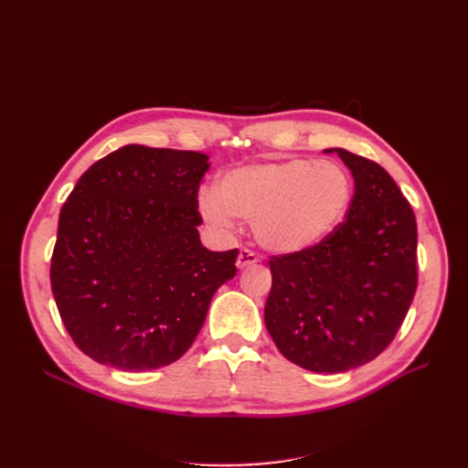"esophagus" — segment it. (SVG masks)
<instances>
[{"label":"esophagus","mask_w":468,"mask_h":468,"mask_svg":"<svg viewBox=\"0 0 468 468\" xmlns=\"http://www.w3.org/2000/svg\"><path fill=\"white\" fill-rule=\"evenodd\" d=\"M258 261H260V260H258L256 253H253V251L248 250V248H244V250H239V253H238L236 265H238V269H246V267H250V265H253V263H258Z\"/></svg>","instance_id":"esophagus-1"}]
</instances>
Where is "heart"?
<instances>
[{"mask_svg": "<svg viewBox=\"0 0 468 468\" xmlns=\"http://www.w3.org/2000/svg\"><path fill=\"white\" fill-rule=\"evenodd\" d=\"M356 181L332 160L291 158L236 167L203 191V217L229 229L250 220L256 242L275 253H299L324 242L347 217Z\"/></svg>", "mask_w": 468, "mask_h": 468, "instance_id": "b5f03b06", "label": "heart"}]
</instances>
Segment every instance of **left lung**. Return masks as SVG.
I'll return each instance as SVG.
<instances>
[{"mask_svg": "<svg viewBox=\"0 0 468 468\" xmlns=\"http://www.w3.org/2000/svg\"><path fill=\"white\" fill-rule=\"evenodd\" d=\"M356 193L346 220L318 246L269 258L265 325L289 361L344 373L385 351L418 287L414 210L385 167L335 148Z\"/></svg>", "mask_w": 468, "mask_h": 468, "instance_id": "left-lung-1", "label": "left lung"}]
</instances>
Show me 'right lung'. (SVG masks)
Instances as JSON below:
<instances>
[{"instance_id":"add662e5","label":"right lung","mask_w":468,"mask_h":468,"mask_svg":"<svg viewBox=\"0 0 468 468\" xmlns=\"http://www.w3.org/2000/svg\"><path fill=\"white\" fill-rule=\"evenodd\" d=\"M208 155L129 144L95 162L60 210L50 260L56 306L101 365L152 371L199 334L238 250L210 251L197 226Z\"/></svg>"}]
</instances>
